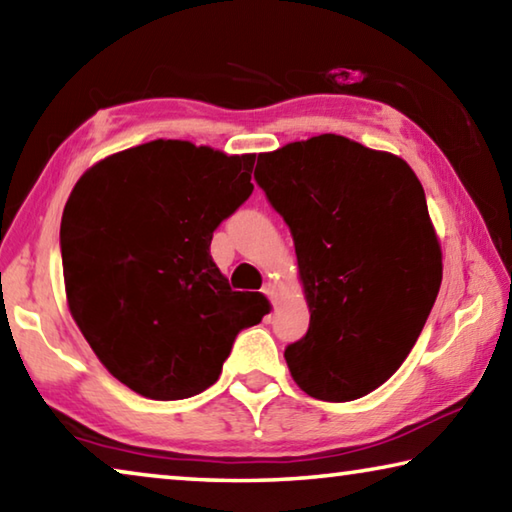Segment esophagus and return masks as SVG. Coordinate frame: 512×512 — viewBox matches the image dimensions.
<instances>
[{"mask_svg":"<svg viewBox=\"0 0 512 512\" xmlns=\"http://www.w3.org/2000/svg\"><path fill=\"white\" fill-rule=\"evenodd\" d=\"M262 293H264V296H266V298H271V300H275V296H277V287H275V284H273V282H266V284H264V287H262Z\"/></svg>","mask_w":512,"mask_h":512,"instance_id":"obj_1","label":"esophagus"}]
</instances>
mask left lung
Wrapping results in <instances>:
<instances>
[{
    "mask_svg": "<svg viewBox=\"0 0 512 512\" xmlns=\"http://www.w3.org/2000/svg\"><path fill=\"white\" fill-rule=\"evenodd\" d=\"M257 185L289 225L309 329L287 345L307 395L350 402L402 366L443 280V253L413 169L341 135L259 153Z\"/></svg>",
    "mask_w": 512,
    "mask_h": 512,
    "instance_id": "left-lung-1",
    "label": "left lung"
}]
</instances>
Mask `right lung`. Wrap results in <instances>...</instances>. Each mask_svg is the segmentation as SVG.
Returning <instances> with one entry per match:
<instances>
[{"label": "right lung", "mask_w": 512, "mask_h": 512, "mask_svg": "<svg viewBox=\"0 0 512 512\" xmlns=\"http://www.w3.org/2000/svg\"><path fill=\"white\" fill-rule=\"evenodd\" d=\"M255 155L155 140L94 164L69 194L60 255L69 311L110 375L185 400L221 375L241 329L268 314L232 291L214 230L253 194Z\"/></svg>", "instance_id": "1"}]
</instances>
